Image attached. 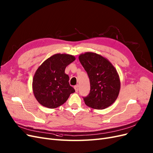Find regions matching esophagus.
<instances>
[{"label":"esophagus","mask_w":153,"mask_h":153,"mask_svg":"<svg viewBox=\"0 0 153 153\" xmlns=\"http://www.w3.org/2000/svg\"><path fill=\"white\" fill-rule=\"evenodd\" d=\"M79 85H76L75 86H74V89H75V90H76V92H77L78 91V90H79Z\"/></svg>","instance_id":"34e87169"}]
</instances>
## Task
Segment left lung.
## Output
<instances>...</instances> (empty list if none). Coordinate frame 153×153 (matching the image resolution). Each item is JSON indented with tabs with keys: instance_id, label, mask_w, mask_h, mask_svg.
<instances>
[{
	"instance_id": "left-lung-1",
	"label": "left lung",
	"mask_w": 153,
	"mask_h": 153,
	"mask_svg": "<svg viewBox=\"0 0 153 153\" xmlns=\"http://www.w3.org/2000/svg\"><path fill=\"white\" fill-rule=\"evenodd\" d=\"M90 79V91L83 97L86 104L95 109H103L112 105L118 97L120 80L111 63L97 53L87 52L79 56Z\"/></svg>"
}]
</instances>
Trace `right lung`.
Returning a JSON list of instances; mask_svg holds the SVG:
<instances>
[{
    "label": "right lung",
    "mask_w": 153,
    "mask_h": 153,
    "mask_svg": "<svg viewBox=\"0 0 153 153\" xmlns=\"http://www.w3.org/2000/svg\"><path fill=\"white\" fill-rule=\"evenodd\" d=\"M75 57L67 54H55L39 67L33 76L34 96L39 103L54 109L62 105L75 90L70 86L69 77L65 74L67 65Z\"/></svg>",
    "instance_id": "add662e5"
}]
</instances>
